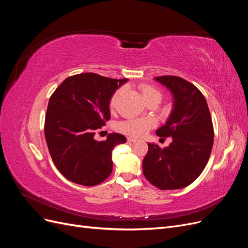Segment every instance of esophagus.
I'll use <instances>...</instances> for the list:
<instances>
[{"label": "esophagus", "instance_id": "34e87169", "mask_svg": "<svg viewBox=\"0 0 248 248\" xmlns=\"http://www.w3.org/2000/svg\"><path fill=\"white\" fill-rule=\"evenodd\" d=\"M127 140L130 141V142H134V141H137V139H133V138H127Z\"/></svg>", "mask_w": 248, "mask_h": 248}]
</instances>
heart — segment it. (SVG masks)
<instances>
[{
	"label": "heart",
	"mask_w": 248,
	"mask_h": 248,
	"mask_svg": "<svg viewBox=\"0 0 248 248\" xmlns=\"http://www.w3.org/2000/svg\"><path fill=\"white\" fill-rule=\"evenodd\" d=\"M139 89L140 90L141 95L144 96V98L147 102L152 99H158L160 101L161 99V92L158 89L155 88L152 85L149 84H141L139 86ZM123 91L122 88L118 89L117 91L111 95L109 99V108H115L117 101L119 99L120 95H121ZM155 123L152 119L150 118H131L124 120V121L119 122L117 124V129L122 132L126 136L130 137H141L144 134L154 127Z\"/></svg>",
	"instance_id": "obj_1"
}]
</instances>
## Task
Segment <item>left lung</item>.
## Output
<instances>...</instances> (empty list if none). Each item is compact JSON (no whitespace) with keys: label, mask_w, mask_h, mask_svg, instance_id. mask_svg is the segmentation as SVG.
<instances>
[{"label":"left lung","mask_w":248,"mask_h":248,"mask_svg":"<svg viewBox=\"0 0 248 248\" xmlns=\"http://www.w3.org/2000/svg\"><path fill=\"white\" fill-rule=\"evenodd\" d=\"M168 87L175 107L167 124L156 134L171 138L167 148L148 144L142 172L161 190L188 186L204 170L212 151L214 129L205 96L188 80L174 76L155 78Z\"/></svg>","instance_id":"obj_1"}]
</instances>
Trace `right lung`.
Listing matches in <instances>:
<instances>
[{"mask_svg":"<svg viewBox=\"0 0 248 248\" xmlns=\"http://www.w3.org/2000/svg\"><path fill=\"white\" fill-rule=\"evenodd\" d=\"M126 80L79 73L67 78L51 94L44 136L56 168L69 181L94 186L110 175L112 149L126 138L109 133L97 141L94 136L110 119V97Z\"/></svg>","mask_w":248,"mask_h":248,"instance_id":"right-lung-1","label":"right lung"}]
</instances>
